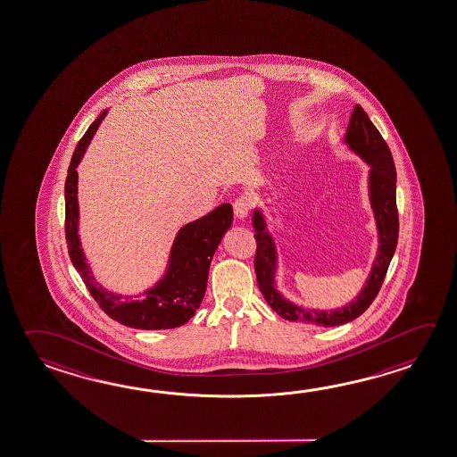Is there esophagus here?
<instances>
[{
    "label": "esophagus",
    "instance_id": "1",
    "mask_svg": "<svg viewBox=\"0 0 457 457\" xmlns=\"http://www.w3.org/2000/svg\"><path fill=\"white\" fill-rule=\"evenodd\" d=\"M250 207H252L250 197L241 195V197L236 198V202H234V215L237 216L239 220H244L249 215Z\"/></svg>",
    "mask_w": 457,
    "mask_h": 457
}]
</instances>
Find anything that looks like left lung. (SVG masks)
I'll return each instance as SVG.
<instances>
[{
	"label": "left lung",
	"mask_w": 457,
	"mask_h": 457,
	"mask_svg": "<svg viewBox=\"0 0 457 457\" xmlns=\"http://www.w3.org/2000/svg\"><path fill=\"white\" fill-rule=\"evenodd\" d=\"M345 145L370 168L369 200H370L371 212L375 216L377 233H378L377 257L373 260L365 285L353 301L347 302L345 305L337 309L319 311V309L303 307L301 303L286 299L276 285L278 249H276L275 237L270 233L263 210L255 207L252 212V226L255 229L253 236L257 241L255 273H257L260 293L279 317L289 321H302V323L328 328L345 325L361 317V313L370 307L371 302L375 301L396 250L397 233H399L396 168L385 138L381 137L379 130L373 126L369 114L363 112L361 104H355L351 114V120L345 130Z\"/></svg>",
	"instance_id": "left-lung-1"
}]
</instances>
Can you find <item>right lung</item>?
Returning <instances> with one entry per match:
<instances>
[{
    "label": "right lung",
    "instance_id": "obj_1",
    "mask_svg": "<svg viewBox=\"0 0 457 457\" xmlns=\"http://www.w3.org/2000/svg\"><path fill=\"white\" fill-rule=\"evenodd\" d=\"M108 110L100 112L71 158L64 184L66 242L71 262L102 311L120 325L137 329H171L187 323L207 291L208 270L220 242L233 224V205L223 204L195 221L184 224L172 241L168 265L155 285L137 295L104 289L87 263L79 236L78 166Z\"/></svg>",
    "mask_w": 457,
    "mask_h": 457
}]
</instances>
